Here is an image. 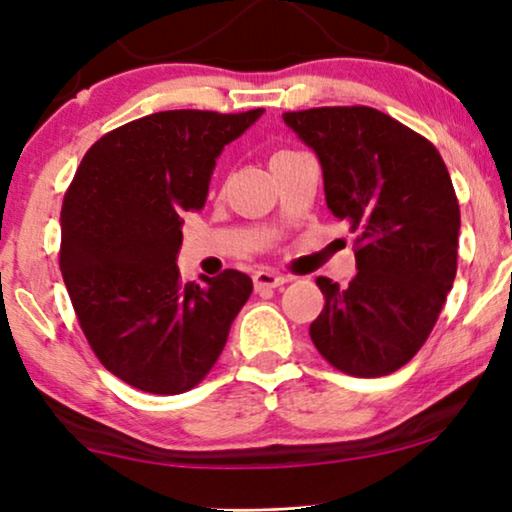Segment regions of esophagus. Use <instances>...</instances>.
<instances>
[{"instance_id":"34e87169","label":"esophagus","mask_w":512,"mask_h":512,"mask_svg":"<svg viewBox=\"0 0 512 512\" xmlns=\"http://www.w3.org/2000/svg\"><path fill=\"white\" fill-rule=\"evenodd\" d=\"M286 282H289V277L277 275V272H272V270H258L256 275H254L256 291H263V289H279V286H284Z\"/></svg>"}]
</instances>
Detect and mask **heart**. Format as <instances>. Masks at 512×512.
Listing matches in <instances>:
<instances>
[{
    "mask_svg": "<svg viewBox=\"0 0 512 512\" xmlns=\"http://www.w3.org/2000/svg\"><path fill=\"white\" fill-rule=\"evenodd\" d=\"M277 153H279V151H277Z\"/></svg>",
    "mask_w": 512,
    "mask_h": 512,
    "instance_id": "1",
    "label": "heart"
}]
</instances>
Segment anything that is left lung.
Listing matches in <instances>:
<instances>
[{"label":"left lung","mask_w":512,"mask_h":512,"mask_svg":"<svg viewBox=\"0 0 512 512\" xmlns=\"http://www.w3.org/2000/svg\"><path fill=\"white\" fill-rule=\"evenodd\" d=\"M324 170L326 205L356 233L347 289L319 277L326 305L310 338L333 368L382 377L436 326L457 275L459 200L429 139L373 107L286 111Z\"/></svg>","instance_id":"obj_1"}]
</instances>
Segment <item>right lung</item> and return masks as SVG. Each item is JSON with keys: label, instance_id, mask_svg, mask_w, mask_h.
<instances>
[{"label": "right lung", "instance_id": "add662e5", "mask_svg": "<svg viewBox=\"0 0 512 512\" xmlns=\"http://www.w3.org/2000/svg\"><path fill=\"white\" fill-rule=\"evenodd\" d=\"M263 109H174L137 118L90 146L62 200L60 270L90 349L146 394L198 387L251 296L240 270L184 284L181 214L207 200L223 146Z\"/></svg>", "mask_w": 512, "mask_h": 512}]
</instances>
